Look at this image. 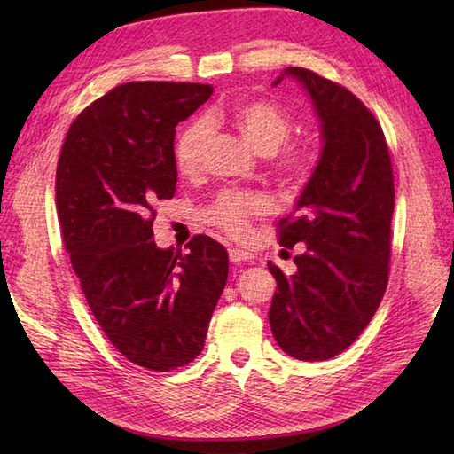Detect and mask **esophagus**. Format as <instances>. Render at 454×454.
I'll list each match as a JSON object with an SVG mask.
<instances>
[{
    "label": "esophagus",
    "mask_w": 454,
    "mask_h": 454,
    "mask_svg": "<svg viewBox=\"0 0 454 454\" xmlns=\"http://www.w3.org/2000/svg\"><path fill=\"white\" fill-rule=\"evenodd\" d=\"M228 255H230V262H232V263H244V262H249V259L254 257L252 252H246V249H242V247H230Z\"/></svg>",
    "instance_id": "1"
}]
</instances>
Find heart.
<instances>
[{
    "label": "heart",
    "mask_w": 454,
    "mask_h": 454,
    "mask_svg": "<svg viewBox=\"0 0 454 454\" xmlns=\"http://www.w3.org/2000/svg\"><path fill=\"white\" fill-rule=\"evenodd\" d=\"M232 121L244 138L259 153H273L291 137L293 117L283 105L267 99L246 101L232 111ZM210 140V124L197 119L185 124L177 134L173 158L181 173H195ZM312 153L302 146H286L275 156L277 169L291 179H302L310 169ZM267 210V200L255 192L224 191L207 210V218L232 236H244L249 230V218Z\"/></svg>",
    "instance_id": "1"
}]
</instances>
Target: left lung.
I'll list each match as a JSON object with an SVG mask.
<instances>
[{"label":"left lung","instance_id":"1","mask_svg":"<svg viewBox=\"0 0 454 454\" xmlns=\"http://www.w3.org/2000/svg\"><path fill=\"white\" fill-rule=\"evenodd\" d=\"M285 75L302 85L317 121L322 152L293 215L278 222L285 247L306 244L285 275L267 263L277 291L269 308L275 341L301 361L345 351L380 306L388 285L394 176L374 114L340 83L306 67Z\"/></svg>","mask_w":454,"mask_h":454}]
</instances>
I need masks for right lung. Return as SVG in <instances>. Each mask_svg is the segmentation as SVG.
<instances>
[{
	"label": "right lung",
	"mask_w": 454,
	"mask_h": 454,
	"mask_svg": "<svg viewBox=\"0 0 454 454\" xmlns=\"http://www.w3.org/2000/svg\"><path fill=\"white\" fill-rule=\"evenodd\" d=\"M212 85L130 82L72 122L56 168L64 246L95 320L134 364L168 372L197 359L228 278V252L199 234L153 242V202L176 195V127Z\"/></svg>",
	"instance_id": "1"
}]
</instances>
